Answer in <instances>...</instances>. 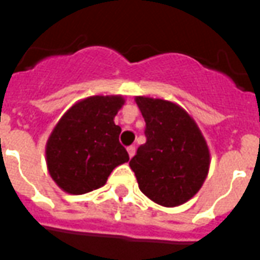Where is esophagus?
Wrapping results in <instances>:
<instances>
[{
	"instance_id": "1",
	"label": "esophagus",
	"mask_w": 260,
	"mask_h": 260,
	"mask_svg": "<svg viewBox=\"0 0 260 260\" xmlns=\"http://www.w3.org/2000/svg\"><path fill=\"white\" fill-rule=\"evenodd\" d=\"M126 150H128V154H129L131 158L135 156V152H136L135 146H129V147H128V149H126Z\"/></svg>"
}]
</instances>
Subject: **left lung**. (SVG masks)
Wrapping results in <instances>:
<instances>
[{
    "label": "left lung",
    "instance_id": "obj_1",
    "mask_svg": "<svg viewBox=\"0 0 260 260\" xmlns=\"http://www.w3.org/2000/svg\"><path fill=\"white\" fill-rule=\"evenodd\" d=\"M146 122V143L129 161L145 195L164 207L184 205L199 192L210 169L206 139L177 103L136 96Z\"/></svg>",
    "mask_w": 260,
    "mask_h": 260
}]
</instances>
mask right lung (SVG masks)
Segmentation results:
<instances>
[{"label":"right lung","instance_id":"add662e5","mask_svg":"<svg viewBox=\"0 0 260 260\" xmlns=\"http://www.w3.org/2000/svg\"><path fill=\"white\" fill-rule=\"evenodd\" d=\"M125 104L121 94L90 96L72 104L55 124L46 145L50 177L67 193L102 188L115 167L129 160L119 143L114 118Z\"/></svg>","mask_w":260,"mask_h":260}]
</instances>
